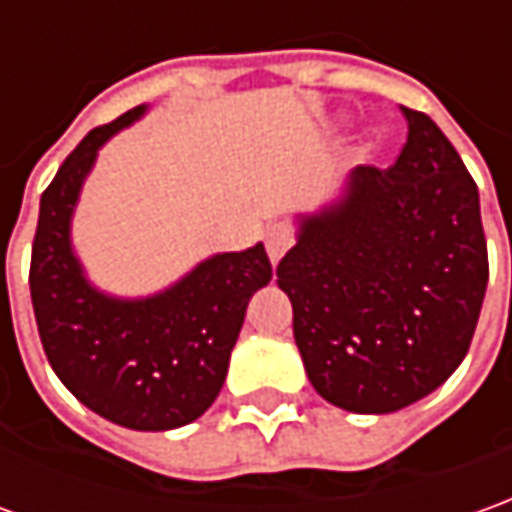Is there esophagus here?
Segmentation results:
<instances>
[{
	"label": "esophagus",
	"instance_id": "obj_1",
	"mask_svg": "<svg viewBox=\"0 0 512 512\" xmlns=\"http://www.w3.org/2000/svg\"><path fill=\"white\" fill-rule=\"evenodd\" d=\"M291 243H294V235H291V229L285 227V224H271L266 229V252H269V260L277 266L283 255L291 249Z\"/></svg>",
	"mask_w": 512,
	"mask_h": 512
}]
</instances>
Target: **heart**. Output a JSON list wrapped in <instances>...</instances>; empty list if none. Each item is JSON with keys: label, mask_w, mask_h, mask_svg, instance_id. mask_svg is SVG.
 <instances>
[{"label": "heart", "mask_w": 512, "mask_h": 512, "mask_svg": "<svg viewBox=\"0 0 512 512\" xmlns=\"http://www.w3.org/2000/svg\"><path fill=\"white\" fill-rule=\"evenodd\" d=\"M370 148H375V142H370Z\"/></svg>", "instance_id": "b5f03b06"}]
</instances>
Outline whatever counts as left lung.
I'll list each match as a JSON object with an SVG mask.
<instances>
[{
  "label": "left lung",
  "mask_w": 512,
  "mask_h": 512,
  "mask_svg": "<svg viewBox=\"0 0 512 512\" xmlns=\"http://www.w3.org/2000/svg\"><path fill=\"white\" fill-rule=\"evenodd\" d=\"M389 170H350L325 207L297 215L277 266L314 389L356 415L431 395L462 364L488 288L479 190L446 134L403 109Z\"/></svg>",
  "instance_id": "8db88e82"
}]
</instances>
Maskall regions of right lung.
<instances>
[{
    "label": "right lung",
    "instance_id": "add662e5",
    "mask_svg": "<svg viewBox=\"0 0 512 512\" xmlns=\"http://www.w3.org/2000/svg\"><path fill=\"white\" fill-rule=\"evenodd\" d=\"M148 106L89 131L41 196L30 297L52 370L83 406L134 431L193 423L224 387L252 294L271 280L263 243L204 257L148 297L97 288L72 246V215L100 148Z\"/></svg>",
    "mask_w": 512,
    "mask_h": 512
}]
</instances>
